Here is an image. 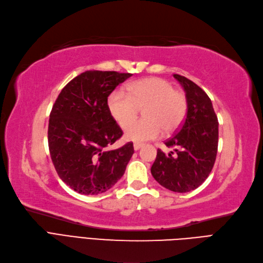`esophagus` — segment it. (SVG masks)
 <instances>
[{
  "label": "esophagus",
  "mask_w": 263,
  "mask_h": 263,
  "mask_svg": "<svg viewBox=\"0 0 263 263\" xmlns=\"http://www.w3.org/2000/svg\"><path fill=\"white\" fill-rule=\"evenodd\" d=\"M141 147H142V143H139V142H135V143H134V149H135L136 151L139 150Z\"/></svg>",
  "instance_id": "34e87169"
}]
</instances>
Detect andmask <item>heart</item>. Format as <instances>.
I'll return each mask as SVG.
<instances>
[{
    "label": "heart",
    "instance_id": "b5f03b06",
    "mask_svg": "<svg viewBox=\"0 0 263 263\" xmlns=\"http://www.w3.org/2000/svg\"><path fill=\"white\" fill-rule=\"evenodd\" d=\"M143 107L145 119L129 125ZM107 107L121 127L129 125L125 129V139L142 142L158 138L162 128L165 132L176 129L186 116L187 99L168 81L152 77L130 84L128 93L114 90L108 96Z\"/></svg>",
    "mask_w": 263,
    "mask_h": 263
}]
</instances>
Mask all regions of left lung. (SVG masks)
Instances as JSON below:
<instances>
[{"label": "left lung", "instance_id": "1", "mask_svg": "<svg viewBox=\"0 0 263 263\" xmlns=\"http://www.w3.org/2000/svg\"><path fill=\"white\" fill-rule=\"evenodd\" d=\"M173 76L186 93L187 115L179 130L164 142L173 151L166 155L158 149L151 174L166 189L188 193L211 173L218 152L219 122L203 90L184 76Z\"/></svg>", "mask_w": 263, "mask_h": 263}]
</instances>
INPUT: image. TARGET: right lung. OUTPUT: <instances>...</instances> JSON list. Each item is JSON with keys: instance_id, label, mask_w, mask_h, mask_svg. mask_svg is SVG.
<instances>
[{"instance_id": "1", "label": "right lung", "mask_w": 263, "mask_h": 263, "mask_svg": "<svg viewBox=\"0 0 263 263\" xmlns=\"http://www.w3.org/2000/svg\"><path fill=\"white\" fill-rule=\"evenodd\" d=\"M129 73L87 70L62 89L50 113L48 141L53 165L68 187L99 195L124 175L133 142L108 150L123 132L110 114L107 98Z\"/></svg>"}]
</instances>
